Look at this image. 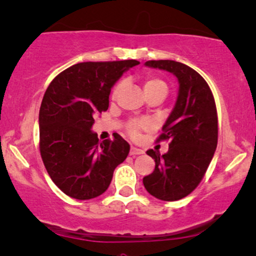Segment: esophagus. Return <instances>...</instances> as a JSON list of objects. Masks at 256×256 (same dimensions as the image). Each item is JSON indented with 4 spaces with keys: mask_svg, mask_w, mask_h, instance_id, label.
<instances>
[{
    "mask_svg": "<svg viewBox=\"0 0 256 256\" xmlns=\"http://www.w3.org/2000/svg\"><path fill=\"white\" fill-rule=\"evenodd\" d=\"M144 152L142 149H140V148H137V146H131V148H130V155H132V156H134V155H140V154H143Z\"/></svg>",
    "mask_w": 256,
    "mask_h": 256,
    "instance_id": "1",
    "label": "esophagus"
}]
</instances>
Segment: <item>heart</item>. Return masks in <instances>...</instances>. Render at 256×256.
I'll return each mask as SVG.
<instances>
[{
	"label": "heart",
	"instance_id": "obj_1",
	"mask_svg": "<svg viewBox=\"0 0 256 256\" xmlns=\"http://www.w3.org/2000/svg\"><path fill=\"white\" fill-rule=\"evenodd\" d=\"M122 83H118L114 89H113L112 98H114L116 95H118L119 90L122 89ZM144 92H146V95L154 94V93H166L167 94L168 87L167 83H166L163 80L155 78V76H149L144 80ZM148 122L146 120H131L128 124V132L131 134L132 137H137L140 134V130H144V128H148Z\"/></svg>",
	"mask_w": 256,
	"mask_h": 256
}]
</instances>
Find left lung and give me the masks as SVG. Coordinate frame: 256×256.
Wrapping results in <instances>:
<instances>
[{"label": "left lung", "mask_w": 256, "mask_h": 256, "mask_svg": "<svg viewBox=\"0 0 256 256\" xmlns=\"http://www.w3.org/2000/svg\"><path fill=\"white\" fill-rule=\"evenodd\" d=\"M146 66L167 70L178 81L176 102L156 140L169 142L168 152L148 150L155 169L143 178L150 194L175 202L196 188L214 158L218 140L216 102L202 76L186 64L161 60H148Z\"/></svg>", "instance_id": "1"}]
</instances>
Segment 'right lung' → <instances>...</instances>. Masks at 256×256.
I'll return each mask as SVG.
<instances>
[{
  "label": "right lung",
  "instance_id": "obj_1",
  "mask_svg": "<svg viewBox=\"0 0 256 256\" xmlns=\"http://www.w3.org/2000/svg\"><path fill=\"white\" fill-rule=\"evenodd\" d=\"M134 60L83 62L52 80L39 110V149L54 184L78 200L95 198L108 188L116 166L130 146L118 134L98 142L92 132L94 116L108 108L110 88Z\"/></svg>",
  "mask_w": 256,
  "mask_h": 256
}]
</instances>
